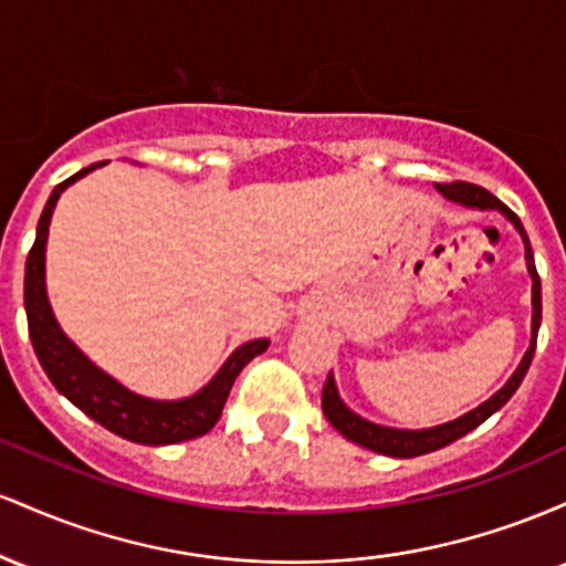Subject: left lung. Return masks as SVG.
<instances>
[{
  "label": "left lung",
  "mask_w": 566,
  "mask_h": 566,
  "mask_svg": "<svg viewBox=\"0 0 566 566\" xmlns=\"http://www.w3.org/2000/svg\"><path fill=\"white\" fill-rule=\"evenodd\" d=\"M437 191L447 201H452V205L469 207V210H497L500 216L509 220L513 229L518 231V237H522V242H524V261H527V271L532 276V340H530L527 354L522 356L518 367L513 369V375L505 380V386L500 388V391L492 394L490 399L482 401L479 407H473L471 412L460 415V418L450 420V423H441L433 428H388V426L373 423V420L361 418V415H356L354 409H350L346 401L340 399L333 373H329V378H327V382H324V391H322L324 418H327L329 423H333L348 441L365 447V450L388 454V458H418V454L437 452V450H441V447L452 444V441H458L460 437H465V433H471L473 428L482 426L490 415H495L497 409L503 407L513 394H516V388L522 386L524 375H527V369L532 365V356H535L537 329H541V316H543L541 276H537L535 255H532V247H530L527 231H524L522 220L513 216L503 201H500L497 197H492V193L482 186L463 184V180H458V184H437Z\"/></svg>",
  "instance_id": "1"
}]
</instances>
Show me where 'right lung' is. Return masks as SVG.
Instances as JSON below:
<instances>
[{
	"label": "right lung",
	"mask_w": 566,
	"mask_h": 566,
	"mask_svg": "<svg viewBox=\"0 0 566 566\" xmlns=\"http://www.w3.org/2000/svg\"><path fill=\"white\" fill-rule=\"evenodd\" d=\"M103 165L106 161H97V165L84 167V170L71 175L69 180L57 184L50 193L48 205H44L42 218H39L36 239L29 258H25L23 279L25 319H29V335L31 343H34L36 359L48 373V378L53 380V386L66 396L71 405L80 407L84 415H90L95 423L108 428L116 437L151 447L178 444V441L205 437L218 423L237 375L242 373L247 361H252L269 348L265 337L242 343L223 361V367L212 375V380L201 386L197 394L184 396V399H148V396L129 391L112 375L103 373L95 361H90L80 346L63 333L53 314V305H50L48 282H44V252H48L53 210L61 193L71 184H76L84 175Z\"/></svg>",
	"instance_id": "1"
}]
</instances>
